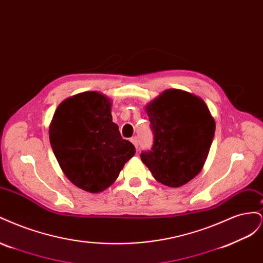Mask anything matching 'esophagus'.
<instances>
[{"label":"esophagus","mask_w":263,"mask_h":263,"mask_svg":"<svg viewBox=\"0 0 263 263\" xmlns=\"http://www.w3.org/2000/svg\"><path fill=\"white\" fill-rule=\"evenodd\" d=\"M130 141L133 142L134 144V146L136 147V149H138V138L135 136V137H133V138H130Z\"/></svg>","instance_id":"1"}]
</instances>
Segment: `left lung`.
Returning <instances> with one entry per match:
<instances>
[{"label":"left lung","mask_w":263,"mask_h":263,"mask_svg":"<svg viewBox=\"0 0 263 263\" xmlns=\"http://www.w3.org/2000/svg\"><path fill=\"white\" fill-rule=\"evenodd\" d=\"M145 109L154 145L141 153V161L162 184H186L201 172L214 138L216 125L208 105L192 93L169 89Z\"/></svg>","instance_id":"8db88e82"}]
</instances>
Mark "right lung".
<instances>
[{"mask_svg": "<svg viewBox=\"0 0 263 263\" xmlns=\"http://www.w3.org/2000/svg\"><path fill=\"white\" fill-rule=\"evenodd\" d=\"M112 101L87 91L62 101L49 126V140L69 181L90 193H100L117 179L136 150L122 138L110 114Z\"/></svg>", "mask_w": 263, "mask_h": 263, "instance_id": "add662e5", "label": "right lung"}]
</instances>
